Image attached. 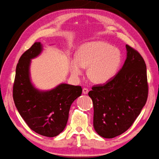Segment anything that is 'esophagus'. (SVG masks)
Returning <instances> with one entry per match:
<instances>
[{
  "label": "esophagus",
  "instance_id": "esophagus-1",
  "mask_svg": "<svg viewBox=\"0 0 159 159\" xmlns=\"http://www.w3.org/2000/svg\"><path fill=\"white\" fill-rule=\"evenodd\" d=\"M88 91H89V90L88 88H83V93L84 94H88Z\"/></svg>",
  "mask_w": 159,
  "mask_h": 159
}]
</instances>
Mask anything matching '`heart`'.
I'll list each match as a JSON object with an SVG mask.
<instances>
[{"mask_svg":"<svg viewBox=\"0 0 159 159\" xmlns=\"http://www.w3.org/2000/svg\"><path fill=\"white\" fill-rule=\"evenodd\" d=\"M121 54L116 47L107 42L95 41L81 46L76 56L69 60L71 75L78 78L88 68V74L93 82L103 84L111 80L121 63Z\"/></svg>","mask_w":159,"mask_h":159,"instance_id":"heart-1","label":"heart"}]
</instances>
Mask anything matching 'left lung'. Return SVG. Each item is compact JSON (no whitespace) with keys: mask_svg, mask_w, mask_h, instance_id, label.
Wrapping results in <instances>:
<instances>
[{"mask_svg":"<svg viewBox=\"0 0 159 159\" xmlns=\"http://www.w3.org/2000/svg\"><path fill=\"white\" fill-rule=\"evenodd\" d=\"M127 57L118 73L106 84L95 85L88 95L93 104V127L111 139L131 127L148 97L147 67L141 54L126 45Z\"/></svg>","mask_w":159,"mask_h":159,"instance_id":"obj_1","label":"left lung"}]
</instances>
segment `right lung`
<instances>
[{
	"mask_svg": "<svg viewBox=\"0 0 159 159\" xmlns=\"http://www.w3.org/2000/svg\"><path fill=\"white\" fill-rule=\"evenodd\" d=\"M42 50L41 42H36L21 56L16 66L13 99L20 116L32 131L54 137L64 131L71 105L81 95L82 88L64 83L50 90L36 88L31 80V60Z\"/></svg>",
	"mask_w": 159,
	"mask_h": 159,
	"instance_id": "1",
	"label": "right lung"
}]
</instances>
